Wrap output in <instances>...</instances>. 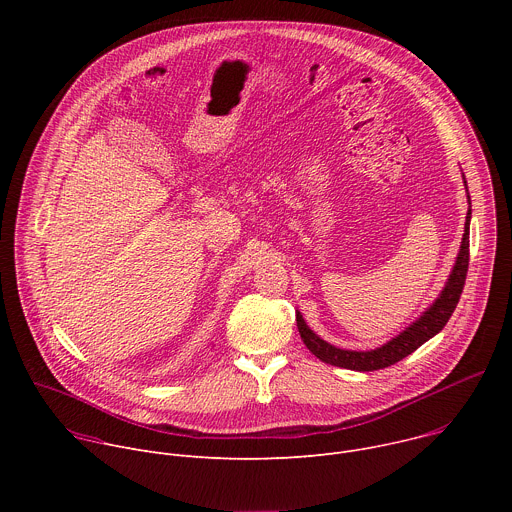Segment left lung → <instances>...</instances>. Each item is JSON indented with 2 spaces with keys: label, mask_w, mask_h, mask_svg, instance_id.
Segmentation results:
<instances>
[{
  "label": "left lung",
  "mask_w": 512,
  "mask_h": 512,
  "mask_svg": "<svg viewBox=\"0 0 512 512\" xmlns=\"http://www.w3.org/2000/svg\"><path fill=\"white\" fill-rule=\"evenodd\" d=\"M468 200H470V196H468ZM470 214L472 212L468 210L462 247H460L458 259H456V265L452 269V275L442 291V296L433 302V306L417 322H413L405 332H401L399 336H395L391 342L383 344L377 350L356 352V350H342V348H336V346L324 342L320 336H316L306 326L302 314L298 312L296 314L298 330H300V336H302L304 344L308 346V350L312 354H316L320 360L334 364V367H342V369H350V371H379V369L391 367V364L403 360L413 350H417L423 342H427L431 336L440 332L452 318V314L460 302L464 283H466L468 261H470Z\"/></svg>",
  "instance_id": "8db88e82"
}]
</instances>
